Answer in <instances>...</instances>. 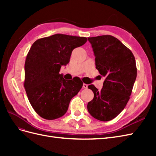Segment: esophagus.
Segmentation results:
<instances>
[{
  "label": "esophagus",
  "mask_w": 156,
  "mask_h": 156,
  "mask_svg": "<svg viewBox=\"0 0 156 156\" xmlns=\"http://www.w3.org/2000/svg\"><path fill=\"white\" fill-rule=\"evenodd\" d=\"M83 87L84 88H88V84L84 83L83 85Z\"/></svg>",
  "instance_id": "1"
}]
</instances>
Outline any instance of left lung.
Returning <instances> with one entry per match:
<instances>
[{
  "label": "left lung",
  "instance_id": "left-lung-1",
  "mask_svg": "<svg viewBox=\"0 0 156 156\" xmlns=\"http://www.w3.org/2000/svg\"><path fill=\"white\" fill-rule=\"evenodd\" d=\"M95 56L96 68L105 78L101 90L90 84L93 100L87 108L94 119L109 121L125 108L136 77V67L132 52L110 35L88 37Z\"/></svg>",
  "mask_w": 156,
  "mask_h": 156
}]
</instances>
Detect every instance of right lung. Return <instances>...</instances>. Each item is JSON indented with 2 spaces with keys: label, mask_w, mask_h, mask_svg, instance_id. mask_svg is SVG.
<instances>
[{
  "label": "right lung",
  "mask_w": 156,
  "mask_h": 156,
  "mask_svg": "<svg viewBox=\"0 0 156 156\" xmlns=\"http://www.w3.org/2000/svg\"><path fill=\"white\" fill-rule=\"evenodd\" d=\"M85 37L54 34L36 40L27 54L24 87L37 115L55 120L67 112L69 102L83 87L79 77L67 81L60 74L69 63L72 51L86 43Z\"/></svg>",
  "instance_id": "1"
}]
</instances>
